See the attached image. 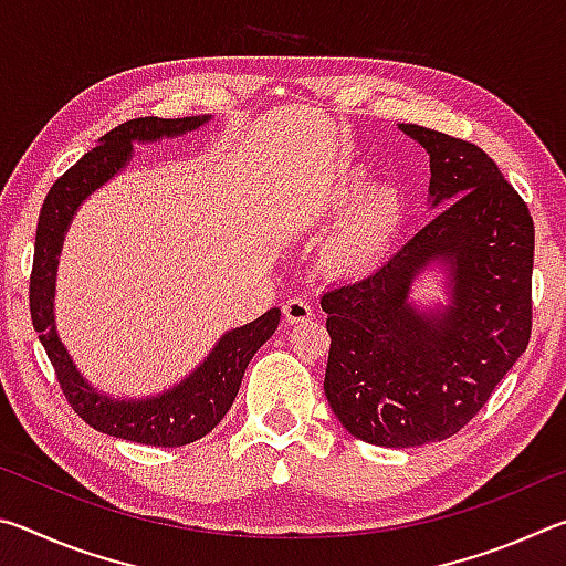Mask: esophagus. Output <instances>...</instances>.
<instances>
[{
  "label": "esophagus",
  "instance_id": "1",
  "mask_svg": "<svg viewBox=\"0 0 566 566\" xmlns=\"http://www.w3.org/2000/svg\"><path fill=\"white\" fill-rule=\"evenodd\" d=\"M282 312H284V319L292 322V324L306 322V319L312 317V306L306 304L304 300H300V296H294V300L286 302V304L282 306Z\"/></svg>",
  "mask_w": 566,
  "mask_h": 566
}]
</instances>
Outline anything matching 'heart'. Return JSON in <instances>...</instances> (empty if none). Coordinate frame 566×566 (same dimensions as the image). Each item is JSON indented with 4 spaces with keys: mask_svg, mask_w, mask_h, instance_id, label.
<instances>
[{
    "mask_svg": "<svg viewBox=\"0 0 566 566\" xmlns=\"http://www.w3.org/2000/svg\"><path fill=\"white\" fill-rule=\"evenodd\" d=\"M361 191L359 177L339 179L327 191V207L342 209ZM405 202L395 187H371L342 217L337 232L332 234L324 260L339 274H359L375 266L397 237Z\"/></svg>",
    "mask_w": 566,
    "mask_h": 566,
    "instance_id": "obj_1",
    "label": "heart"
}]
</instances>
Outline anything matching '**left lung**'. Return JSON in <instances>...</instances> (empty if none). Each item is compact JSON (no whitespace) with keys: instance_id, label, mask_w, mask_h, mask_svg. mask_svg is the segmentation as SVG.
I'll return each mask as SVG.
<instances>
[{"instance_id":"8db88e82","label":"left lung","mask_w":566,"mask_h":566,"mask_svg":"<svg viewBox=\"0 0 566 566\" xmlns=\"http://www.w3.org/2000/svg\"><path fill=\"white\" fill-rule=\"evenodd\" d=\"M429 155V197L442 207L389 262L322 296L332 337L324 395L352 437L421 447L457 434L530 344L534 222L486 151L399 124ZM450 266L444 311L419 313L410 282Z\"/></svg>"}]
</instances>
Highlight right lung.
Here are the masks:
<instances>
[{
  "mask_svg": "<svg viewBox=\"0 0 566 566\" xmlns=\"http://www.w3.org/2000/svg\"><path fill=\"white\" fill-rule=\"evenodd\" d=\"M207 117L159 119L139 117L129 119L104 134L99 145L87 151L74 167L54 181L46 195L40 222H36L34 264L30 276V312L32 324L40 332V342L50 357L56 381L66 401L92 429L109 437L129 439L151 447H181L212 432L232 407L242 385L244 369L256 349L272 337L280 324V310L264 312L260 319L227 332L209 357L159 397L147 399H114L94 389L66 354L64 344L54 329V276L60 264L64 232L70 227L76 207L109 181L132 157V142H157L159 137H179V134L202 127Z\"/></svg>",
  "mask_w": 566,
  "mask_h": 566,
  "instance_id": "add662e5",
  "label": "right lung"
}]
</instances>
